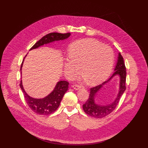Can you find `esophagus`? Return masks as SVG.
<instances>
[{
  "mask_svg": "<svg viewBox=\"0 0 148 148\" xmlns=\"http://www.w3.org/2000/svg\"><path fill=\"white\" fill-rule=\"evenodd\" d=\"M73 87L75 90H79V89L81 88V86H79V85H78V84H74V85L73 86Z\"/></svg>",
  "mask_w": 148,
  "mask_h": 148,
  "instance_id": "obj_1",
  "label": "esophagus"
}]
</instances>
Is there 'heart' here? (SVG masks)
I'll use <instances>...</instances> for the list:
<instances>
[{
  "instance_id": "heart-1",
  "label": "heart",
  "mask_w": 148,
  "mask_h": 148,
  "mask_svg": "<svg viewBox=\"0 0 148 148\" xmlns=\"http://www.w3.org/2000/svg\"><path fill=\"white\" fill-rule=\"evenodd\" d=\"M70 60L65 63V73L70 78L77 77L82 67V74L92 84H99L110 76L114 54L109 46L94 39H84L70 47Z\"/></svg>"
}]
</instances>
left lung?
I'll return each mask as SVG.
<instances>
[{
    "label": "left lung",
    "instance_id": "obj_1",
    "mask_svg": "<svg viewBox=\"0 0 148 148\" xmlns=\"http://www.w3.org/2000/svg\"><path fill=\"white\" fill-rule=\"evenodd\" d=\"M114 70L115 71L114 74L107 81L102 82L100 85L90 88L89 97L86 103L83 104L82 106L84 111L90 116L95 118H103L114 111V110L117 107L121 96L126 90V70L123 61V58L120 53H119L118 61ZM116 75H118L120 77V91L115 101L112 104L107 106L97 104L95 102V97L96 93L105 83L108 82Z\"/></svg>",
    "mask_w": 148,
    "mask_h": 148
}]
</instances>
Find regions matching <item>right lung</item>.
<instances>
[{"label":"right lung","instance_id":"1","mask_svg":"<svg viewBox=\"0 0 148 148\" xmlns=\"http://www.w3.org/2000/svg\"><path fill=\"white\" fill-rule=\"evenodd\" d=\"M70 33H51L46 34L40 39L30 49L33 50L38 47L43 46L45 44H48L54 41H58L67 38L70 36ZM25 59V58H24ZM24 59L21 64L20 70H22ZM22 73V71H21ZM69 82L66 81H60L57 82L54 90L47 97L44 98L36 99L30 97L25 91L22 81H20V87L22 90L26 102L30 108L35 113L38 115H47L55 112L58 108L61 101L62 99L64 94L69 88Z\"/></svg>","mask_w":148,"mask_h":148}]
</instances>
